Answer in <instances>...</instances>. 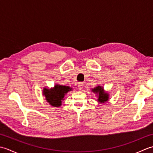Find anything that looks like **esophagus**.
Wrapping results in <instances>:
<instances>
[{
	"label": "esophagus",
	"instance_id": "esophagus-1",
	"mask_svg": "<svg viewBox=\"0 0 153 153\" xmlns=\"http://www.w3.org/2000/svg\"><path fill=\"white\" fill-rule=\"evenodd\" d=\"M83 83H79V84H78V89H79V90H80V91H82V89H83Z\"/></svg>",
	"mask_w": 153,
	"mask_h": 153
}]
</instances>
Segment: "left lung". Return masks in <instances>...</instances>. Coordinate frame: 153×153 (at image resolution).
Returning <instances> with one entry per match:
<instances>
[{
    "label": "left lung",
    "mask_w": 153,
    "mask_h": 153,
    "mask_svg": "<svg viewBox=\"0 0 153 153\" xmlns=\"http://www.w3.org/2000/svg\"><path fill=\"white\" fill-rule=\"evenodd\" d=\"M91 91L95 93L97 96V101L99 103L103 104L107 101H108L109 99V93L106 92L104 89V87L99 85L95 87V88L91 89Z\"/></svg>",
    "instance_id": "obj_1"
}]
</instances>
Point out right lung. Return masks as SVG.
I'll list each match as a JSON object with an SVG mask.
<instances>
[{"label": "right lung", "instance_id": "add662e5", "mask_svg": "<svg viewBox=\"0 0 153 153\" xmlns=\"http://www.w3.org/2000/svg\"><path fill=\"white\" fill-rule=\"evenodd\" d=\"M71 91H72V88L69 86L55 84L54 86L51 88L44 87L43 95L50 105L54 107H59L62 105V101L65 99L64 97L66 94Z\"/></svg>", "mask_w": 153, "mask_h": 153}]
</instances>
